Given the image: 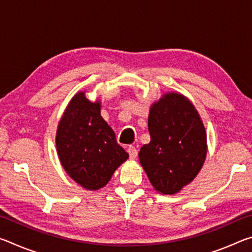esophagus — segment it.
I'll use <instances>...</instances> for the list:
<instances>
[{"label": "esophagus", "instance_id": "1", "mask_svg": "<svg viewBox=\"0 0 252 252\" xmlns=\"http://www.w3.org/2000/svg\"><path fill=\"white\" fill-rule=\"evenodd\" d=\"M126 151H127V153H129V157H130V159H135L136 158V156H138V151H136V149H135V147H133V146H129L126 148Z\"/></svg>", "mask_w": 252, "mask_h": 252}]
</instances>
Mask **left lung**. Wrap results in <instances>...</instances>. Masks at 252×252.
I'll use <instances>...</instances> for the list:
<instances>
[{"label": "left lung", "mask_w": 252, "mask_h": 252, "mask_svg": "<svg viewBox=\"0 0 252 252\" xmlns=\"http://www.w3.org/2000/svg\"><path fill=\"white\" fill-rule=\"evenodd\" d=\"M150 142L139 159L155 189L173 194L190 183L207 156V135L192 103L178 93H168L152 104L148 119Z\"/></svg>", "instance_id": "left-lung-1"}]
</instances>
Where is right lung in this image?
<instances>
[{
  "instance_id": "right-lung-1",
  "label": "right lung",
  "mask_w": 252,
  "mask_h": 252,
  "mask_svg": "<svg viewBox=\"0 0 252 252\" xmlns=\"http://www.w3.org/2000/svg\"><path fill=\"white\" fill-rule=\"evenodd\" d=\"M100 106V102L89 101L84 92L75 94L59 123L55 138L63 168L88 190L104 187L129 158L102 119Z\"/></svg>"
}]
</instances>
